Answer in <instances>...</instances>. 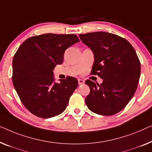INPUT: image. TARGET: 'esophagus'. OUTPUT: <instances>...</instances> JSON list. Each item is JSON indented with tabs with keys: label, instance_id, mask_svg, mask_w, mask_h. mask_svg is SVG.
<instances>
[{
	"label": "esophagus",
	"instance_id": "obj_1",
	"mask_svg": "<svg viewBox=\"0 0 152 152\" xmlns=\"http://www.w3.org/2000/svg\"><path fill=\"white\" fill-rule=\"evenodd\" d=\"M78 85H83L85 83V80H83V79H78Z\"/></svg>",
	"mask_w": 152,
	"mask_h": 152
}]
</instances>
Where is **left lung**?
<instances>
[{
    "label": "left lung",
    "instance_id": "obj_1",
    "mask_svg": "<svg viewBox=\"0 0 152 152\" xmlns=\"http://www.w3.org/2000/svg\"><path fill=\"white\" fill-rule=\"evenodd\" d=\"M79 37L94 54L91 74L103 79L100 85L86 80L90 93L85 103L97 114H116L125 107L137 89L140 63L136 51L129 41L114 34L96 31Z\"/></svg>",
    "mask_w": 152,
    "mask_h": 152
}]
</instances>
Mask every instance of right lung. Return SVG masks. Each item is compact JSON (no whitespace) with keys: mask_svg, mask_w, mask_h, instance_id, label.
Wrapping results in <instances>:
<instances>
[{"mask_svg":"<svg viewBox=\"0 0 152 152\" xmlns=\"http://www.w3.org/2000/svg\"><path fill=\"white\" fill-rule=\"evenodd\" d=\"M79 41L75 34L49 33L27 38L19 47L13 58V84L31 114L49 118L65 110L78 80L68 77L56 82L53 70L63 63L65 51Z\"/></svg>","mask_w":152,"mask_h":152,"instance_id":"1","label":"right lung"}]
</instances>
